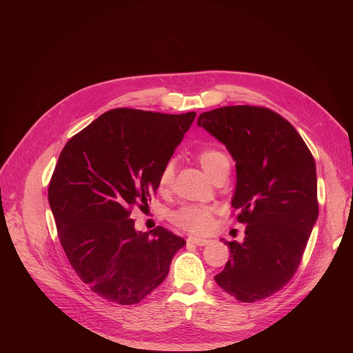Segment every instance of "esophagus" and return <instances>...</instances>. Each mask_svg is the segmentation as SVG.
Instances as JSON below:
<instances>
[{
  "label": "esophagus",
  "instance_id": "1",
  "mask_svg": "<svg viewBox=\"0 0 353 353\" xmlns=\"http://www.w3.org/2000/svg\"><path fill=\"white\" fill-rule=\"evenodd\" d=\"M210 241H211V240H208V239L194 237V236H190V237L187 239V243H190V244H195V245H207Z\"/></svg>",
  "mask_w": 353,
  "mask_h": 353
}]
</instances>
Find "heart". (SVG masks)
<instances>
[{"mask_svg":"<svg viewBox=\"0 0 353 353\" xmlns=\"http://www.w3.org/2000/svg\"><path fill=\"white\" fill-rule=\"evenodd\" d=\"M196 161L203 170L212 179L221 172H229L230 161L225 152L218 148H204L196 154ZM174 177V162L169 161L162 168L158 184L168 188ZM215 210L210 205H183L169 214V219L179 228L195 234L207 233L214 223Z\"/></svg>","mask_w":353,"mask_h":353,"instance_id":"b5f03b06","label":"heart"}]
</instances>
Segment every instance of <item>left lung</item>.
Here are the masks:
<instances>
[{
  "instance_id": "left-lung-1",
  "label": "left lung",
  "mask_w": 353,
  "mask_h": 353,
  "mask_svg": "<svg viewBox=\"0 0 353 353\" xmlns=\"http://www.w3.org/2000/svg\"><path fill=\"white\" fill-rule=\"evenodd\" d=\"M196 124L236 162L232 207L247 225L241 243L222 239L230 260L215 281L253 303L281 290L299 268L319 216L314 158L293 125L265 108H219Z\"/></svg>"
}]
</instances>
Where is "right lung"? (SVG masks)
Wrapping results in <instances>:
<instances>
[{
    "instance_id": "1",
    "label": "right lung",
    "mask_w": 353,
    "mask_h": 353,
    "mask_svg": "<svg viewBox=\"0 0 353 353\" xmlns=\"http://www.w3.org/2000/svg\"><path fill=\"white\" fill-rule=\"evenodd\" d=\"M195 116L114 109L61 150L48 185L61 245L82 282L113 303L135 305L155 290L185 244L162 226L137 232L130 215L148 205Z\"/></svg>"
}]
</instances>
